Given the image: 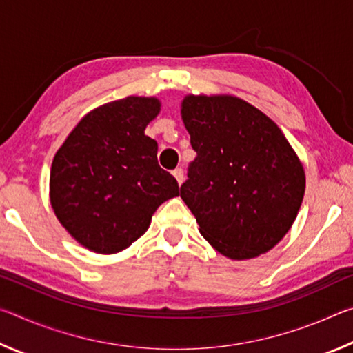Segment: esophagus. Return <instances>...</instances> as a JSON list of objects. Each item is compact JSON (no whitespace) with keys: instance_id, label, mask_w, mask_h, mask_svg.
Wrapping results in <instances>:
<instances>
[{"instance_id":"34e87169","label":"esophagus","mask_w":353,"mask_h":353,"mask_svg":"<svg viewBox=\"0 0 353 353\" xmlns=\"http://www.w3.org/2000/svg\"><path fill=\"white\" fill-rule=\"evenodd\" d=\"M172 174H174L177 183H179V185H182L183 179H185V176H183V170H182V168H176L174 171H172Z\"/></svg>"}]
</instances>
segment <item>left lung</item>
I'll list each match as a JSON object with an SVG mask.
<instances>
[{
  "label": "left lung",
  "mask_w": 353,
  "mask_h": 353,
  "mask_svg": "<svg viewBox=\"0 0 353 353\" xmlns=\"http://www.w3.org/2000/svg\"><path fill=\"white\" fill-rule=\"evenodd\" d=\"M196 159L181 198L199 232L232 260L271 250L291 229L305 193V172L270 117L229 94L182 101Z\"/></svg>",
  "instance_id": "left-lung-1"
}]
</instances>
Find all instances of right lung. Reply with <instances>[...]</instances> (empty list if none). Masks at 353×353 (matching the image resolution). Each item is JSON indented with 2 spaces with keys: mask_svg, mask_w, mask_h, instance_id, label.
<instances>
[{
  "mask_svg": "<svg viewBox=\"0 0 353 353\" xmlns=\"http://www.w3.org/2000/svg\"><path fill=\"white\" fill-rule=\"evenodd\" d=\"M157 98L128 97L88 112L59 148L50 176L57 219L83 248L117 254L145 234L154 212L179 196L145 129Z\"/></svg>",
  "mask_w": 353,
  "mask_h": 353,
  "instance_id": "right-lung-1",
  "label": "right lung"
}]
</instances>
